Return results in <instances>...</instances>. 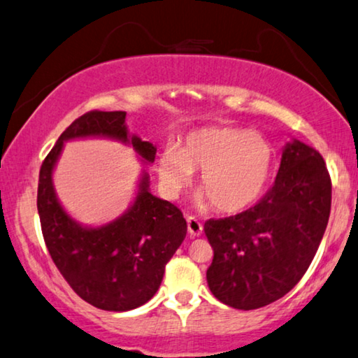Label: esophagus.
I'll list each match as a JSON object with an SVG mask.
<instances>
[{
	"label": "esophagus",
	"mask_w": 358,
	"mask_h": 358,
	"mask_svg": "<svg viewBox=\"0 0 358 358\" xmlns=\"http://www.w3.org/2000/svg\"><path fill=\"white\" fill-rule=\"evenodd\" d=\"M187 230H189L190 236H200L203 232V225L196 217L189 216L187 217Z\"/></svg>",
	"instance_id": "1"
}]
</instances>
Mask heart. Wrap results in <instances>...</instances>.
<instances>
[{
  "instance_id": "b5f03b06",
  "label": "heart",
  "mask_w": 358,
  "mask_h": 358,
  "mask_svg": "<svg viewBox=\"0 0 358 358\" xmlns=\"http://www.w3.org/2000/svg\"><path fill=\"white\" fill-rule=\"evenodd\" d=\"M275 152L266 137L248 129L205 126L190 131L179 147H166L157 169L168 194H179L201 169L196 203L221 213H240L259 200L271 182Z\"/></svg>"
}]
</instances>
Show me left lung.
Here are the masks:
<instances>
[{"mask_svg": "<svg viewBox=\"0 0 358 358\" xmlns=\"http://www.w3.org/2000/svg\"><path fill=\"white\" fill-rule=\"evenodd\" d=\"M331 210V179L320 153L293 139L275 184L250 210L205 222L214 251L206 271L214 298L259 309L283 298L309 268Z\"/></svg>", "mask_w": 358, "mask_h": 358, "instance_id": "1", "label": "left lung"}]
</instances>
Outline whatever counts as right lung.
Masks as SVG:
<instances>
[{
	"instance_id": "1",
	"label": "right lung",
	"mask_w": 358,
	"mask_h": 358,
	"mask_svg": "<svg viewBox=\"0 0 358 358\" xmlns=\"http://www.w3.org/2000/svg\"><path fill=\"white\" fill-rule=\"evenodd\" d=\"M90 137L131 145L145 164L155 160L157 147L129 134L126 112H87L60 134L41 164L38 214L49 255L75 293L97 309L126 312L145 304L160 288L164 267L185 238L187 222L179 208L152 195L145 169L122 216L97 227L71 217L54 189V168L65 142Z\"/></svg>"
}]
</instances>
